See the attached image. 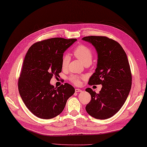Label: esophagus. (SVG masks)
I'll list each match as a JSON object with an SVG mask.
<instances>
[{
    "label": "esophagus",
    "instance_id": "34e87169",
    "mask_svg": "<svg viewBox=\"0 0 147 147\" xmlns=\"http://www.w3.org/2000/svg\"><path fill=\"white\" fill-rule=\"evenodd\" d=\"M82 92V90L81 89H79V88H76L75 89V92Z\"/></svg>",
    "mask_w": 147,
    "mask_h": 147
}]
</instances>
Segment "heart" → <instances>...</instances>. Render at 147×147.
Segmentation results:
<instances>
[{"instance_id": "heart-1", "label": "heart", "mask_w": 147, "mask_h": 147, "mask_svg": "<svg viewBox=\"0 0 147 147\" xmlns=\"http://www.w3.org/2000/svg\"><path fill=\"white\" fill-rule=\"evenodd\" d=\"M73 54L74 56H75L77 59H78L79 60L82 61L84 64H91L93 58V54L91 50L88 47H87L86 46L83 45L78 46L77 47H76L75 49L74 50ZM69 55H68L67 54L64 55L61 61L62 68L63 69H66L67 67L68 64L69 63ZM83 78H84L83 76L72 75L69 78V80H71V82L74 83V84H76V85H79L80 83L81 79Z\"/></svg>"}]
</instances>
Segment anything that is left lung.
Segmentation results:
<instances>
[{
	"label": "left lung",
	"instance_id": "left-lung-1",
	"mask_svg": "<svg viewBox=\"0 0 147 147\" xmlns=\"http://www.w3.org/2000/svg\"><path fill=\"white\" fill-rule=\"evenodd\" d=\"M83 40L94 47L98 59L88 85H102L99 93L86 89L92 96L86 106L89 115L98 119L113 116L123 107L131 88L132 77L126 52L115 40L106 36H89Z\"/></svg>",
	"mask_w": 147,
	"mask_h": 147
}]
</instances>
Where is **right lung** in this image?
I'll list each match as a JSON object with an SVG mask.
<instances>
[{
    "label": "right lung",
    "instance_id": "right-lung-1",
    "mask_svg": "<svg viewBox=\"0 0 147 147\" xmlns=\"http://www.w3.org/2000/svg\"><path fill=\"white\" fill-rule=\"evenodd\" d=\"M76 38H53L34 43L28 51L18 80V90L26 107L36 117L52 119L64 110L75 90L68 83L55 88L50 82L62 71L64 52Z\"/></svg>",
    "mask_w": 147,
    "mask_h": 147
}]
</instances>
